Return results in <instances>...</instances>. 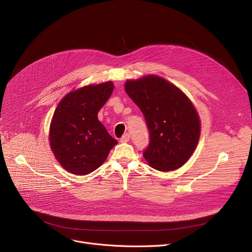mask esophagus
I'll return each mask as SVG.
<instances>
[{"mask_svg": "<svg viewBox=\"0 0 252 252\" xmlns=\"http://www.w3.org/2000/svg\"><path fill=\"white\" fill-rule=\"evenodd\" d=\"M129 138H130V137H129V134L126 133V134H125V135L121 138V140H119V141H121L122 143H126V142L129 141Z\"/></svg>", "mask_w": 252, "mask_h": 252, "instance_id": "obj_1", "label": "esophagus"}]
</instances>
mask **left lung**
Instances as JSON below:
<instances>
[{
  "instance_id": "left-lung-1",
  "label": "left lung",
  "mask_w": 252,
  "mask_h": 252,
  "mask_svg": "<svg viewBox=\"0 0 252 252\" xmlns=\"http://www.w3.org/2000/svg\"><path fill=\"white\" fill-rule=\"evenodd\" d=\"M126 92L141 109L149 130L145 159L160 171L181 167L200 135L199 117L191 101L176 86L155 75L127 81Z\"/></svg>"
}]
</instances>
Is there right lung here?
<instances>
[{"label": "right lung", "mask_w": 252, "mask_h": 252, "mask_svg": "<svg viewBox=\"0 0 252 252\" xmlns=\"http://www.w3.org/2000/svg\"><path fill=\"white\" fill-rule=\"evenodd\" d=\"M113 88L111 82L87 86L69 93L57 106L50 127L51 149L72 174L85 176L97 169L117 143L98 119Z\"/></svg>", "instance_id": "obj_1"}]
</instances>
